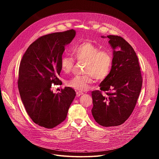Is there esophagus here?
<instances>
[{
  "mask_svg": "<svg viewBox=\"0 0 159 159\" xmlns=\"http://www.w3.org/2000/svg\"><path fill=\"white\" fill-rule=\"evenodd\" d=\"M84 93H82V92H80V91H79V92H77L76 93V94H77V97H79V96H80L81 95H82Z\"/></svg>",
  "mask_w": 159,
  "mask_h": 159,
  "instance_id": "obj_1",
  "label": "esophagus"
}]
</instances>
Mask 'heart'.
Wrapping results in <instances>:
<instances>
[{
  "label": "heart",
  "instance_id": "1",
  "mask_svg": "<svg viewBox=\"0 0 159 159\" xmlns=\"http://www.w3.org/2000/svg\"><path fill=\"white\" fill-rule=\"evenodd\" d=\"M96 44L89 41L77 44L72 47V52L78 61L86 63L84 75H76L66 81V85L79 91L87 90L93 82V77L98 81L106 79L110 74L112 66V57L107 51L100 50ZM74 60L69 56L61 59V70L65 74L71 72Z\"/></svg>",
  "mask_w": 159,
  "mask_h": 159
}]
</instances>
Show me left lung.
Here are the masks:
<instances>
[{
  "instance_id": "obj_1",
  "label": "left lung",
  "mask_w": 159,
  "mask_h": 159,
  "mask_svg": "<svg viewBox=\"0 0 159 159\" xmlns=\"http://www.w3.org/2000/svg\"><path fill=\"white\" fill-rule=\"evenodd\" d=\"M101 38H106L104 36ZM113 50L112 66L108 77L92 92V114L105 127L121 125L129 117L137 104L142 86L139 58L131 45L123 38L109 35ZM107 96H103L102 91Z\"/></svg>"
}]
</instances>
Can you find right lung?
Masks as SVG:
<instances>
[{"label":"right lung","instance_id":"1","mask_svg":"<svg viewBox=\"0 0 159 159\" xmlns=\"http://www.w3.org/2000/svg\"><path fill=\"white\" fill-rule=\"evenodd\" d=\"M74 30L41 36L28 47L20 61L18 89L22 103L34 123L53 128L63 122L75 97V90L65 87L53 93L52 85L58 79L65 46L75 36Z\"/></svg>","mask_w":159,"mask_h":159}]
</instances>
